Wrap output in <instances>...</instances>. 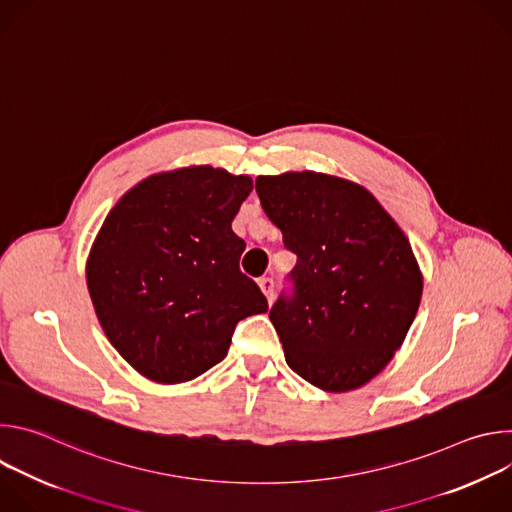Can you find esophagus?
<instances>
[{"mask_svg":"<svg viewBox=\"0 0 512 512\" xmlns=\"http://www.w3.org/2000/svg\"><path fill=\"white\" fill-rule=\"evenodd\" d=\"M259 287H261V291L265 294L267 302L271 304L273 298H275V281H273V277H261L259 279Z\"/></svg>","mask_w":512,"mask_h":512,"instance_id":"1","label":"esophagus"}]
</instances>
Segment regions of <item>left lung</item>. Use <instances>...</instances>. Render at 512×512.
I'll use <instances>...</instances> for the list:
<instances>
[{
    "label": "left lung",
    "mask_w": 512,
    "mask_h": 512,
    "mask_svg": "<svg viewBox=\"0 0 512 512\" xmlns=\"http://www.w3.org/2000/svg\"><path fill=\"white\" fill-rule=\"evenodd\" d=\"M261 206L298 255L269 312L289 369L344 393L377 377L417 314L423 277L409 239L350 180L287 172L255 180Z\"/></svg>",
    "instance_id": "1"
}]
</instances>
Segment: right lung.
Returning <instances> with one entry per match:
<instances>
[{
	"label": "right lung",
	"instance_id": "add662e5",
	"mask_svg": "<svg viewBox=\"0 0 512 512\" xmlns=\"http://www.w3.org/2000/svg\"><path fill=\"white\" fill-rule=\"evenodd\" d=\"M251 190L249 176L190 166L141 180L107 214L87 285L109 342L139 375L196 379L227 356L243 318L269 310L239 269L245 241L231 227Z\"/></svg>",
	"mask_w": 512,
	"mask_h": 512
}]
</instances>
